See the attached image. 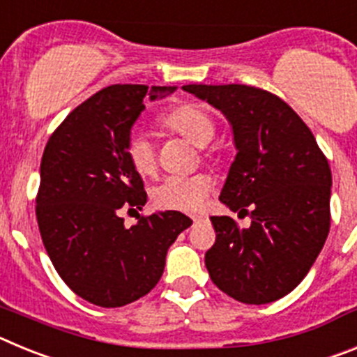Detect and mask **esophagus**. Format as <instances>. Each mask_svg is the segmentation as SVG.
Segmentation results:
<instances>
[{
	"instance_id": "34e87169",
	"label": "esophagus",
	"mask_w": 357,
	"mask_h": 357,
	"mask_svg": "<svg viewBox=\"0 0 357 357\" xmlns=\"http://www.w3.org/2000/svg\"><path fill=\"white\" fill-rule=\"evenodd\" d=\"M191 220H193V223H200V222H204V216H193Z\"/></svg>"
}]
</instances>
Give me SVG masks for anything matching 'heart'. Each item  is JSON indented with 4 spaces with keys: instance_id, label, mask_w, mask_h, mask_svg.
I'll use <instances>...</instances> for the list:
<instances>
[{
    "instance_id": "b5f03b06",
    "label": "heart",
    "mask_w": 357,
    "mask_h": 357,
    "mask_svg": "<svg viewBox=\"0 0 357 357\" xmlns=\"http://www.w3.org/2000/svg\"><path fill=\"white\" fill-rule=\"evenodd\" d=\"M162 123L197 146H206L214 137L216 123L207 109L198 103H182L164 114ZM127 157L132 168L141 176H150L157 169V153L153 143L143 132H134L127 141ZM211 193V178L204 173L172 175L153 188L151 198L160 209L195 213L204 206Z\"/></svg>"
}]
</instances>
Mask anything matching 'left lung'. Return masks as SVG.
Masks as SVG:
<instances>
[{
    "instance_id": "obj_1",
    "label": "left lung",
    "mask_w": 357,
    "mask_h": 357,
    "mask_svg": "<svg viewBox=\"0 0 357 357\" xmlns=\"http://www.w3.org/2000/svg\"><path fill=\"white\" fill-rule=\"evenodd\" d=\"M220 109L232 125L236 159L220 202L239 216H213L206 254L211 280L243 304L279 301L301 284L331 227L329 162L313 132L279 96L252 85L182 87Z\"/></svg>"
}]
</instances>
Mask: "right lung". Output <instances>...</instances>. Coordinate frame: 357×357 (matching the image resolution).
Segmentation results:
<instances>
[{"mask_svg":"<svg viewBox=\"0 0 357 357\" xmlns=\"http://www.w3.org/2000/svg\"><path fill=\"white\" fill-rule=\"evenodd\" d=\"M173 91L109 85L71 110L44 148L40 238L62 280L94 305L121 307L155 288L168 248L193 223L178 211L137 214L132 227L121 218L146 204L143 178L127 157L132 125L144 98Z\"/></svg>","mask_w":357,"mask_h":357,"instance_id":"obj_1","label":"right lung"}]
</instances>
